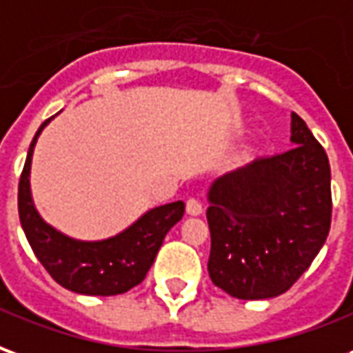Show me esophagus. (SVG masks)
Listing matches in <instances>:
<instances>
[{"mask_svg":"<svg viewBox=\"0 0 353 353\" xmlns=\"http://www.w3.org/2000/svg\"><path fill=\"white\" fill-rule=\"evenodd\" d=\"M187 214L189 215H200L202 214V202L199 199L187 200Z\"/></svg>","mask_w":353,"mask_h":353,"instance_id":"esophagus-1","label":"esophagus"}]
</instances>
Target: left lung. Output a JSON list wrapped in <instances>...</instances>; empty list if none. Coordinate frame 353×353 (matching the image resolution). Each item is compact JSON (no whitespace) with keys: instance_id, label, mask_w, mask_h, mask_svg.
Segmentation results:
<instances>
[{"instance_id":"left-lung-1","label":"left lung","mask_w":353,"mask_h":353,"mask_svg":"<svg viewBox=\"0 0 353 353\" xmlns=\"http://www.w3.org/2000/svg\"><path fill=\"white\" fill-rule=\"evenodd\" d=\"M291 141L293 149L255 159L210 187L208 272L230 296L285 293L325 244L333 212L329 159L296 113Z\"/></svg>"}]
</instances>
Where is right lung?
I'll use <instances>...</instances> for the list:
<instances>
[{
    "label": "right lung",
    "instance_id": "1",
    "mask_svg": "<svg viewBox=\"0 0 353 353\" xmlns=\"http://www.w3.org/2000/svg\"><path fill=\"white\" fill-rule=\"evenodd\" d=\"M50 119L35 132L20 174L19 215L24 234L35 257L62 288L81 295L109 296L126 293L143 281L164 236L183 217L185 204L177 200L153 208L121 234L100 242L73 240L52 229L37 214L30 192V166L35 141Z\"/></svg>",
    "mask_w": 353,
    "mask_h": 353
}]
</instances>
